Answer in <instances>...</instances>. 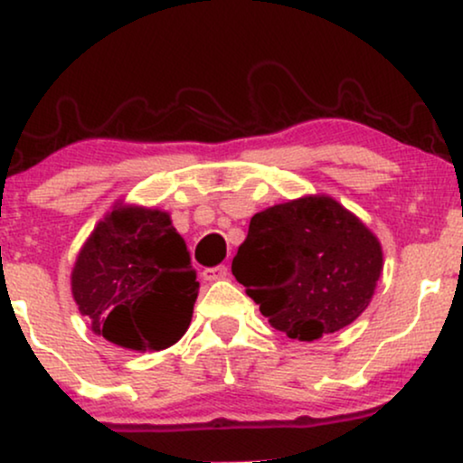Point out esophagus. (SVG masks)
Returning <instances> with one entry per match:
<instances>
[{
  "label": "esophagus",
  "instance_id": "esophagus-1",
  "mask_svg": "<svg viewBox=\"0 0 463 463\" xmlns=\"http://www.w3.org/2000/svg\"><path fill=\"white\" fill-rule=\"evenodd\" d=\"M227 274H230L227 266H214V268L203 269V279L206 280H223V279H227Z\"/></svg>",
  "mask_w": 463,
  "mask_h": 463
}]
</instances>
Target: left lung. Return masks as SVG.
Instances as JSON below:
<instances>
[{
    "mask_svg": "<svg viewBox=\"0 0 463 463\" xmlns=\"http://www.w3.org/2000/svg\"><path fill=\"white\" fill-rule=\"evenodd\" d=\"M232 272L269 326L312 342L351 326L368 308L383 250L345 206L308 195L257 213Z\"/></svg>",
    "mask_w": 463,
    "mask_h": 463,
    "instance_id": "8db88e82",
    "label": "left lung"
}]
</instances>
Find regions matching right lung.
<instances>
[{
  "label": "right lung",
  "instance_id": "1",
  "mask_svg": "<svg viewBox=\"0 0 463 463\" xmlns=\"http://www.w3.org/2000/svg\"><path fill=\"white\" fill-rule=\"evenodd\" d=\"M200 283L170 214L118 206L99 221L71 269V296L95 334L161 351L187 332Z\"/></svg>",
  "mask_w": 463,
  "mask_h": 463
}]
</instances>
